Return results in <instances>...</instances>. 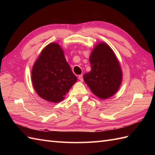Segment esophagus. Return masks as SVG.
Segmentation results:
<instances>
[{
    "instance_id": "esophagus-1",
    "label": "esophagus",
    "mask_w": 155,
    "mask_h": 155,
    "mask_svg": "<svg viewBox=\"0 0 155 155\" xmlns=\"http://www.w3.org/2000/svg\"><path fill=\"white\" fill-rule=\"evenodd\" d=\"M78 79L81 82H83V74H80L78 75Z\"/></svg>"
}]
</instances>
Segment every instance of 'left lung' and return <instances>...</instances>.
Instances as JSON below:
<instances>
[{
	"instance_id": "obj_1",
	"label": "left lung",
	"mask_w": 155,
	"mask_h": 155,
	"mask_svg": "<svg viewBox=\"0 0 155 155\" xmlns=\"http://www.w3.org/2000/svg\"><path fill=\"white\" fill-rule=\"evenodd\" d=\"M89 61L91 70L84 74V82L101 99L113 97L123 81L119 61L113 49L105 42H99L92 51Z\"/></svg>"
}]
</instances>
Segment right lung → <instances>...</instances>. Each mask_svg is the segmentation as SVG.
Wrapping results in <instances>:
<instances>
[{
	"label": "right lung",
	"instance_id": "1",
	"mask_svg": "<svg viewBox=\"0 0 155 155\" xmlns=\"http://www.w3.org/2000/svg\"><path fill=\"white\" fill-rule=\"evenodd\" d=\"M34 89L42 99L57 103L64 100L77 81L60 45L52 42L42 49L32 67Z\"/></svg>",
	"mask_w": 155,
	"mask_h": 155
}]
</instances>
